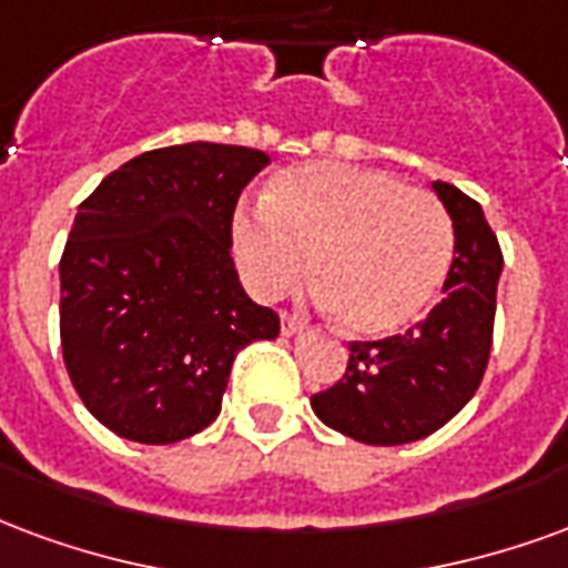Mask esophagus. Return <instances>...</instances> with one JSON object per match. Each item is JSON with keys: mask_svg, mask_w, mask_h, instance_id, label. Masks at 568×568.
Returning <instances> with one entry per match:
<instances>
[{"mask_svg": "<svg viewBox=\"0 0 568 568\" xmlns=\"http://www.w3.org/2000/svg\"><path fill=\"white\" fill-rule=\"evenodd\" d=\"M302 326V317L293 312H281V335H293Z\"/></svg>", "mask_w": 568, "mask_h": 568, "instance_id": "obj_1", "label": "esophagus"}]
</instances>
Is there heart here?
Segmentation results:
<instances>
[{"label": "heart", "instance_id": "heart-1", "mask_svg": "<svg viewBox=\"0 0 568 568\" xmlns=\"http://www.w3.org/2000/svg\"><path fill=\"white\" fill-rule=\"evenodd\" d=\"M230 247L242 284L278 300L305 272L354 335L415 324L454 266V223L429 190L387 172L314 160L281 169L263 209H239Z\"/></svg>", "mask_w": 568, "mask_h": 568}]
</instances>
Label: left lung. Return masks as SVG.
Returning a JSON list of instances; mask_svg holds the SVG:
<instances>
[{
	"label": "left lung",
	"mask_w": 568,
	"mask_h": 568,
	"mask_svg": "<svg viewBox=\"0 0 568 568\" xmlns=\"http://www.w3.org/2000/svg\"><path fill=\"white\" fill-rule=\"evenodd\" d=\"M454 221L445 300L420 324L381 342H351L342 378L312 396L314 415L363 445H408L448 424L481 387L490 359L503 251L481 205L433 181Z\"/></svg>",
	"instance_id": "1"
}]
</instances>
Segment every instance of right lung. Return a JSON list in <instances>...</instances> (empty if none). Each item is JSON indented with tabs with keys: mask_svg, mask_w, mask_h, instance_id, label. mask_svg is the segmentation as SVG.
<instances>
[{
	"mask_svg": "<svg viewBox=\"0 0 568 568\" xmlns=\"http://www.w3.org/2000/svg\"><path fill=\"white\" fill-rule=\"evenodd\" d=\"M268 156L239 144L160 148L111 172L74 214L60 260V342L81 403L142 445L221 415L235 354L275 338L230 256L235 202Z\"/></svg>",
	"mask_w": 568,
	"mask_h": 568,
	"instance_id": "right-lung-1",
	"label": "right lung"
}]
</instances>
